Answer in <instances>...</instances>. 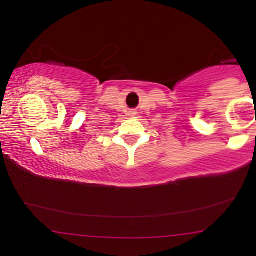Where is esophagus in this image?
Returning a JSON list of instances; mask_svg holds the SVG:
<instances>
[{"instance_id": "obj_1", "label": "esophagus", "mask_w": 256, "mask_h": 256, "mask_svg": "<svg viewBox=\"0 0 256 256\" xmlns=\"http://www.w3.org/2000/svg\"><path fill=\"white\" fill-rule=\"evenodd\" d=\"M132 114H136V113H134H134H132Z\"/></svg>"}]
</instances>
